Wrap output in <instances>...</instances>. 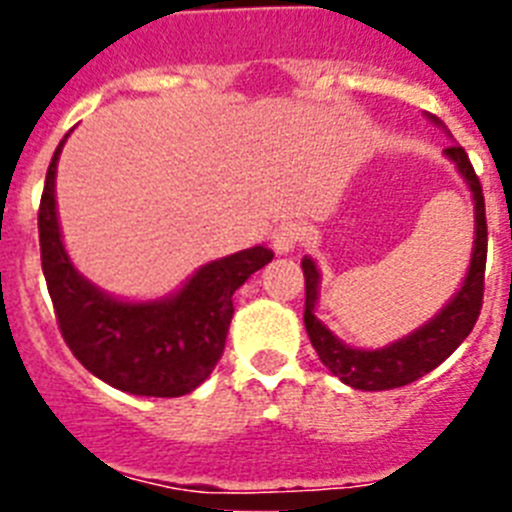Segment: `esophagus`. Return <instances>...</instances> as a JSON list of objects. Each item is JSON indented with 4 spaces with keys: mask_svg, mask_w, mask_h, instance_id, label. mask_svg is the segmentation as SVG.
<instances>
[{
    "mask_svg": "<svg viewBox=\"0 0 512 512\" xmlns=\"http://www.w3.org/2000/svg\"><path fill=\"white\" fill-rule=\"evenodd\" d=\"M302 241V225L295 220H282V223L274 228L271 233V246L277 253H289L295 251L297 243Z\"/></svg>",
    "mask_w": 512,
    "mask_h": 512,
    "instance_id": "34e87169",
    "label": "esophagus"
}]
</instances>
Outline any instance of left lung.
<instances>
[{"mask_svg": "<svg viewBox=\"0 0 512 512\" xmlns=\"http://www.w3.org/2000/svg\"><path fill=\"white\" fill-rule=\"evenodd\" d=\"M436 120V117H433ZM438 122V120H436ZM446 156L456 164L461 176L467 179L469 189L474 194V220H477V238H474L472 266L464 279V287L456 292L454 300L438 312L436 318L413 336L402 338L379 351H361L338 341L323 323H320L312 310L318 302V269L312 259H302L305 271V328L310 343L318 351L320 361L336 374L343 384L354 390L379 392L395 390L405 384L415 382L423 374L433 372L438 364L449 359L461 341L472 333L474 323L482 310V297H485V264H487V217H485V194L479 176L474 174V166L469 161L467 151L461 146L446 148Z\"/></svg>", "mask_w": 512, "mask_h": 512, "instance_id": "8db88e82", "label": "left lung"}]
</instances>
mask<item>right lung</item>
<instances>
[{
  "mask_svg": "<svg viewBox=\"0 0 512 512\" xmlns=\"http://www.w3.org/2000/svg\"><path fill=\"white\" fill-rule=\"evenodd\" d=\"M63 140L45 174L38 210L40 261L63 341L94 377L115 390L146 397L187 395L223 356L233 292L269 264L274 251L256 246L212 261L171 300L140 305L112 300L76 274L61 243L53 189Z\"/></svg>",
  "mask_w": 512,
  "mask_h": 512,
  "instance_id": "add662e5",
  "label": "right lung"
}]
</instances>
